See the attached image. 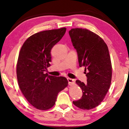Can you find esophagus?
Masks as SVG:
<instances>
[{
  "instance_id": "esophagus-1",
  "label": "esophagus",
  "mask_w": 129,
  "mask_h": 129,
  "mask_svg": "<svg viewBox=\"0 0 129 129\" xmlns=\"http://www.w3.org/2000/svg\"><path fill=\"white\" fill-rule=\"evenodd\" d=\"M68 81L69 82V85H73L75 83V80L74 79H70V78H68Z\"/></svg>"
}]
</instances>
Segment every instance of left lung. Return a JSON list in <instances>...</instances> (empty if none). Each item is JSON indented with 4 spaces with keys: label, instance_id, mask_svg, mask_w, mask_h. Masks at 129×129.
<instances>
[{
    "label": "left lung",
    "instance_id": "left-lung-1",
    "mask_svg": "<svg viewBox=\"0 0 129 129\" xmlns=\"http://www.w3.org/2000/svg\"><path fill=\"white\" fill-rule=\"evenodd\" d=\"M73 46L76 50L79 66H84L87 83L77 80L82 89V98L73 101L76 106L90 110L103 101L110 86L112 68L108 47L96 33L82 28L69 31Z\"/></svg>",
    "mask_w": 129,
    "mask_h": 129
}]
</instances>
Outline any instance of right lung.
<instances>
[{"instance_id":"obj_1","label":"right lung","mask_w":129,"mask_h":129,"mask_svg":"<svg viewBox=\"0 0 129 129\" xmlns=\"http://www.w3.org/2000/svg\"><path fill=\"white\" fill-rule=\"evenodd\" d=\"M66 31L63 27L35 33L24 42L19 52L16 66L19 88L29 103L39 110L52 108L58 93L68 85L66 77L44 73L50 66L52 47Z\"/></svg>"}]
</instances>
